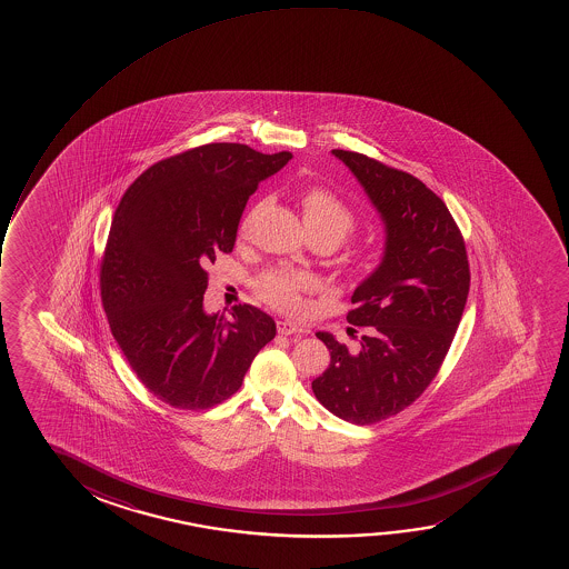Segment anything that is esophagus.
I'll list each match as a JSON object with an SVG mask.
<instances>
[{"label":"esophagus","mask_w":569,"mask_h":569,"mask_svg":"<svg viewBox=\"0 0 569 569\" xmlns=\"http://www.w3.org/2000/svg\"><path fill=\"white\" fill-rule=\"evenodd\" d=\"M278 332L283 336H301L303 335V328L297 327V325L289 322V320H280V322H278Z\"/></svg>","instance_id":"34e87169"}]
</instances>
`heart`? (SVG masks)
Returning a JSON list of instances; mask_svg holds the SVG:
<instances>
[{
	"label": "heart",
	"mask_w": 569,
	"mask_h": 569,
	"mask_svg": "<svg viewBox=\"0 0 569 569\" xmlns=\"http://www.w3.org/2000/svg\"><path fill=\"white\" fill-rule=\"evenodd\" d=\"M303 223L309 234H322L332 247L346 241L358 227V218L342 198L328 188L311 187L301 194ZM311 288V278L289 268H273L262 273L254 283L258 297L283 311H296L299 291Z\"/></svg>",
	"instance_id": "b5f03b06"
}]
</instances>
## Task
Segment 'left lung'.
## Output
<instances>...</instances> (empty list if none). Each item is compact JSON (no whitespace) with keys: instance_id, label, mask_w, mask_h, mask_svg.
Here are the masks:
<instances>
[{"instance_id":"left-lung-1","label":"left lung","mask_w":569,"mask_h":569,"mask_svg":"<svg viewBox=\"0 0 569 569\" xmlns=\"http://www.w3.org/2000/svg\"><path fill=\"white\" fill-rule=\"evenodd\" d=\"M332 153L366 188L387 242L381 264L351 296L348 332H359L358 348L317 332L330 366L312 392L338 418L369 426L402 412L436 379L467 305L470 268L451 211L420 179L363 153Z\"/></svg>"}]
</instances>
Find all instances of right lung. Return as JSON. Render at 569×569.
<instances>
[{"instance_id":"obj_1","label":"right lung","mask_w":569,"mask_h":569,"mask_svg":"<svg viewBox=\"0 0 569 569\" xmlns=\"http://www.w3.org/2000/svg\"><path fill=\"white\" fill-rule=\"evenodd\" d=\"M291 159L244 143H206L141 172L118 203L101 260V299L133 373L164 405L206 410L241 389L276 336L270 315L203 312L208 266L231 252L260 180Z\"/></svg>"}]
</instances>
